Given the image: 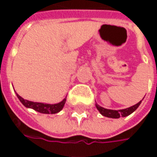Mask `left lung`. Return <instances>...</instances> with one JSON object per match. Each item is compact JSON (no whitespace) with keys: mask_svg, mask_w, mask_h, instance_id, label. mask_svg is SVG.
Returning <instances> with one entry per match:
<instances>
[{"mask_svg":"<svg viewBox=\"0 0 157 157\" xmlns=\"http://www.w3.org/2000/svg\"><path fill=\"white\" fill-rule=\"evenodd\" d=\"M141 103V101H140L138 103H136L135 105L131 106L129 108L124 109H119V110H113V109H107L102 108L101 106H99L98 103H96V108L98 110L99 113L102 114V116H105L108 118H118L120 117H127L129 114H131L132 113L135 112L136 109H138L140 104Z\"/></svg>","mask_w":157,"mask_h":157,"instance_id":"8db88e82","label":"left lung"}]
</instances>
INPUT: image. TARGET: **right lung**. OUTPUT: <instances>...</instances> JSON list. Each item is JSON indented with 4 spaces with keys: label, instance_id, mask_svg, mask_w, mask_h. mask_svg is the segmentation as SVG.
<instances>
[{
    "label": "right lung",
    "instance_id": "right-lung-1",
    "mask_svg": "<svg viewBox=\"0 0 157 157\" xmlns=\"http://www.w3.org/2000/svg\"><path fill=\"white\" fill-rule=\"evenodd\" d=\"M17 97L18 98L20 102H22L23 105L25 106L28 109H33L37 112L41 113H46V114H50V113H57L59 111H61L62 109L65 106V101H66V98L62 100L61 102H58V103H55V104H48V103H44V102H32V101H29L26 99L22 98V97L16 93Z\"/></svg>",
    "mask_w": 157,
    "mask_h": 157
}]
</instances>
